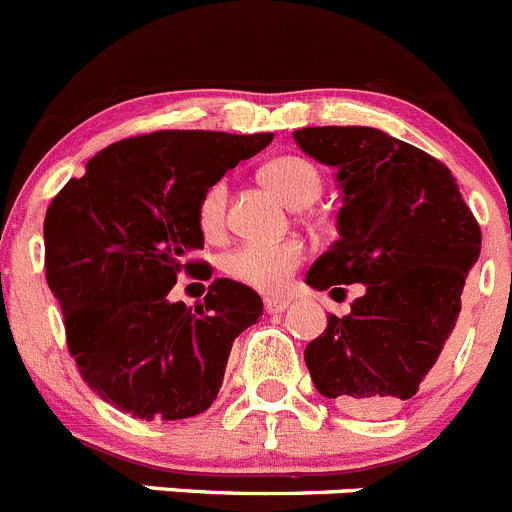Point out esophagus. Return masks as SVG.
I'll list each match as a JSON object with an SVG mask.
<instances>
[{"instance_id":"1","label":"esophagus","mask_w":512,"mask_h":512,"mask_svg":"<svg viewBox=\"0 0 512 512\" xmlns=\"http://www.w3.org/2000/svg\"><path fill=\"white\" fill-rule=\"evenodd\" d=\"M290 306V298L285 296H265V311L267 313H283Z\"/></svg>"}]
</instances>
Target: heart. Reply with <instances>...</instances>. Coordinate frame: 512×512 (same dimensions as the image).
<instances>
[{
  "label": "heart",
  "mask_w": 512,
  "mask_h": 512,
  "mask_svg": "<svg viewBox=\"0 0 512 512\" xmlns=\"http://www.w3.org/2000/svg\"><path fill=\"white\" fill-rule=\"evenodd\" d=\"M262 181L278 193L288 206H308L321 191L319 170L308 160L275 158L260 170ZM227 222V183H214L199 201V229L206 239H219ZM303 262V245L296 239L285 242H245L224 257V273L242 285L275 293L285 288Z\"/></svg>",
  "instance_id": "b5f03b06"
}]
</instances>
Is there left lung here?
Returning <instances> with one entry per match:
<instances>
[{"label": "left lung", "mask_w": 512, "mask_h": 512, "mask_svg": "<svg viewBox=\"0 0 512 512\" xmlns=\"http://www.w3.org/2000/svg\"><path fill=\"white\" fill-rule=\"evenodd\" d=\"M303 153L336 170L339 239L306 283H362L344 319L329 316L306 347L324 398L357 416H385L418 393L462 311L464 278L480 257V224L449 168L375 127H303ZM331 290V296H334Z\"/></svg>", "instance_id": "1"}]
</instances>
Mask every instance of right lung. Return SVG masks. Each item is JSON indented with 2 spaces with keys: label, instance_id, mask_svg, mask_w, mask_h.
<instances>
[{
  "label": "right lung",
  "instance_id": "right-lung-1",
  "mask_svg": "<svg viewBox=\"0 0 512 512\" xmlns=\"http://www.w3.org/2000/svg\"><path fill=\"white\" fill-rule=\"evenodd\" d=\"M273 132L163 130L114 142L45 214V278L68 349L99 398L135 418L199 416L222 388L232 344L262 316L250 285L219 278L204 301H170L204 250L199 201Z\"/></svg>",
  "mask_w": 512,
  "mask_h": 512
}]
</instances>
